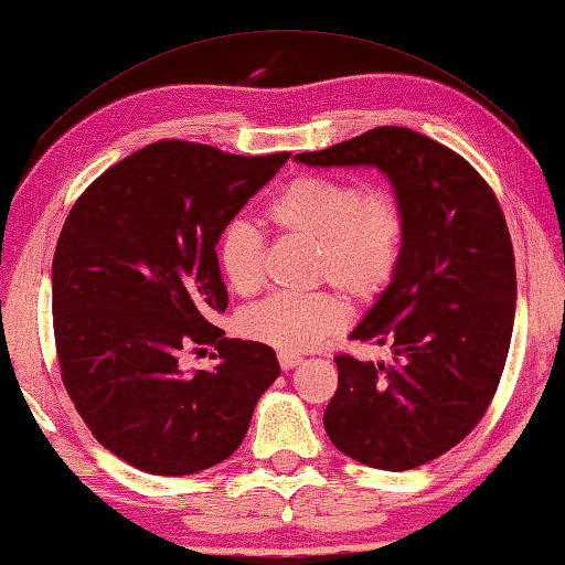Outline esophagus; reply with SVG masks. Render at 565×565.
<instances>
[{
	"mask_svg": "<svg viewBox=\"0 0 565 565\" xmlns=\"http://www.w3.org/2000/svg\"><path fill=\"white\" fill-rule=\"evenodd\" d=\"M277 360H280L282 370H292V367H298L302 363V358L292 355V353H280V355H277Z\"/></svg>",
	"mask_w": 565,
	"mask_h": 565,
	"instance_id": "34e87169",
	"label": "esophagus"
}]
</instances>
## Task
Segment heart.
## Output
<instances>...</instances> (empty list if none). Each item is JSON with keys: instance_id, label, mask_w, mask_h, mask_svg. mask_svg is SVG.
Returning <instances> with one entry per match:
<instances>
[{"instance_id": "1", "label": "heart", "mask_w": 565, "mask_h": 565, "mask_svg": "<svg viewBox=\"0 0 565 565\" xmlns=\"http://www.w3.org/2000/svg\"><path fill=\"white\" fill-rule=\"evenodd\" d=\"M267 217L282 233L312 243V277L328 280L348 298H381L401 265L405 235L403 205L391 190L370 188L305 172L267 207ZM222 277L237 295H253L265 280V239L245 220L227 222L217 239ZM348 308L338 292H277L247 308L239 328L257 343L282 353L316 348L343 330Z\"/></svg>"}]
</instances>
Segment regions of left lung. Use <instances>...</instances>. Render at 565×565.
I'll use <instances>...</instances> for the list:
<instances>
[{"label": "left lung", "instance_id": "obj_1", "mask_svg": "<svg viewBox=\"0 0 565 565\" xmlns=\"http://www.w3.org/2000/svg\"><path fill=\"white\" fill-rule=\"evenodd\" d=\"M310 168H377L405 215L393 282L350 332L393 363L338 355L322 423L340 452L411 470L458 446L491 405L511 348L515 260L503 210L463 157L408 127H375Z\"/></svg>", "mask_w": 565, "mask_h": 565}]
</instances>
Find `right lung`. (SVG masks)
I'll return each mask as SVG.
<instances>
[{"instance_id":"obj_1","label":"right lung","mask_w":565,"mask_h":565,"mask_svg":"<svg viewBox=\"0 0 565 565\" xmlns=\"http://www.w3.org/2000/svg\"><path fill=\"white\" fill-rule=\"evenodd\" d=\"M288 152L243 157L162 140L82 192L52 263L62 383L102 446L152 476H190L239 448L275 350L225 338L217 239ZM215 344V371L184 374V349Z\"/></svg>"}]
</instances>
